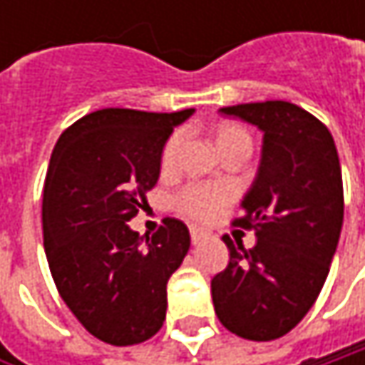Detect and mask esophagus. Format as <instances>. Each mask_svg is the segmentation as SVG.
Returning a JSON list of instances; mask_svg holds the SVG:
<instances>
[{
  "instance_id": "esophagus-1",
  "label": "esophagus",
  "mask_w": 365,
  "mask_h": 365,
  "mask_svg": "<svg viewBox=\"0 0 365 365\" xmlns=\"http://www.w3.org/2000/svg\"><path fill=\"white\" fill-rule=\"evenodd\" d=\"M209 235H211V232L205 230V228H200V226H190V239H192L194 245H198L200 241H205Z\"/></svg>"
}]
</instances>
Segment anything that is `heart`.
Returning <instances> with one entry per match:
<instances>
[{
	"label": "heart",
	"instance_id": "obj_1",
	"mask_svg": "<svg viewBox=\"0 0 365 365\" xmlns=\"http://www.w3.org/2000/svg\"><path fill=\"white\" fill-rule=\"evenodd\" d=\"M247 137L250 135L241 126H237L232 122H222L215 128V143H217L220 150L228 148L230 143H235L239 139H247ZM180 145H182V133H173L167 139V143L163 148V156H160V165L165 169L173 167V163L178 158V152H180ZM228 200H230V190L226 185H220V183H190L175 196V207H178V211H182L183 215H187L192 220L209 222L220 213V209Z\"/></svg>",
	"mask_w": 365,
	"mask_h": 365
}]
</instances>
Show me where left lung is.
Segmentation results:
<instances>
[{
	"instance_id": "left-lung-1",
	"label": "left lung",
	"mask_w": 365,
	"mask_h": 365,
	"mask_svg": "<svg viewBox=\"0 0 365 365\" xmlns=\"http://www.w3.org/2000/svg\"><path fill=\"white\" fill-rule=\"evenodd\" d=\"M257 126L262 158L245 194L241 228H254L247 252L224 237L226 270L211 279L215 315L247 340H274L294 329L315 304L336 254L344 196L338 152L328 126L287 101L222 108Z\"/></svg>"
}]
</instances>
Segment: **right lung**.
I'll return each instance as SVG.
<instances>
[{
	"label": "right lung",
	"mask_w": 365,
	"mask_h": 365,
	"mask_svg": "<svg viewBox=\"0 0 365 365\" xmlns=\"http://www.w3.org/2000/svg\"><path fill=\"white\" fill-rule=\"evenodd\" d=\"M192 113L93 111L52 150L41 202L48 266L78 322L113 346L139 344L163 328L167 283L190 250L175 217L152 237L128 222L158 182L167 139Z\"/></svg>",
	"instance_id": "right-lung-1"
}]
</instances>
